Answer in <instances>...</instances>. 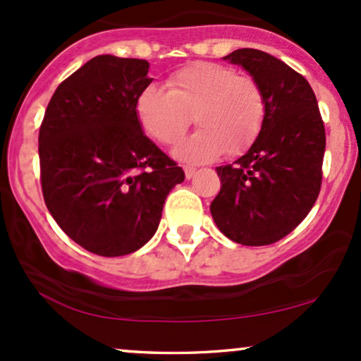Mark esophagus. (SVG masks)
<instances>
[{"mask_svg":"<svg viewBox=\"0 0 361 361\" xmlns=\"http://www.w3.org/2000/svg\"><path fill=\"white\" fill-rule=\"evenodd\" d=\"M195 173H197V168H193V166H185V176H186V180H190V178H193Z\"/></svg>","mask_w":361,"mask_h":361,"instance_id":"34e87169","label":"esophagus"}]
</instances>
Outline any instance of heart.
<instances>
[{
  "label": "heart",
  "mask_w": 361,
  "mask_h": 361,
  "mask_svg": "<svg viewBox=\"0 0 361 361\" xmlns=\"http://www.w3.org/2000/svg\"><path fill=\"white\" fill-rule=\"evenodd\" d=\"M166 86L140 91L135 114L144 130L166 146L183 137L193 115L200 130L175 149L178 159L205 163L224 151L241 154L258 137L267 98L252 78L215 62H193L173 73Z\"/></svg>",
  "instance_id": "b5f03b06"
}]
</instances>
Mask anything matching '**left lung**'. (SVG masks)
<instances>
[{
  "mask_svg": "<svg viewBox=\"0 0 361 361\" xmlns=\"http://www.w3.org/2000/svg\"><path fill=\"white\" fill-rule=\"evenodd\" d=\"M263 90L267 117L258 137L233 164L215 168L221 192L210 204L231 241L267 246L292 233L317 200L326 132L316 94L302 74L256 49L224 57Z\"/></svg>",
  "mask_w": 361,
  "mask_h": 361,
  "instance_id": "8db88e82",
  "label": "left lung"
}]
</instances>
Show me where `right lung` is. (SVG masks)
Here are the masks:
<instances>
[{"mask_svg": "<svg viewBox=\"0 0 361 361\" xmlns=\"http://www.w3.org/2000/svg\"><path fill=\"white\" fill-rule=\"evenodd\" d=\"M149 62L97 56L57 86L39 132L45 205L74 243L100 256L154 235L168 193L185 180L135 114Z\"/></svg>", "mask_w": 361, "mask_h": 361, "instance_id": "obj_1", "label": "right lung"}]
</instances>
